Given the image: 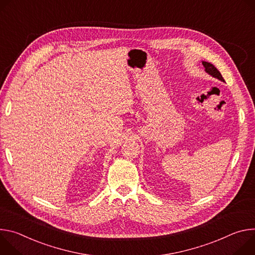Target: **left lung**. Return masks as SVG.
<instances>
[{
  "label": "left lung",
  "mask_w": 255,
  "mask_h": 255,
  "mask_svg": "<svg viewBox=\"0 0 255 255\" xmlns=\"http://www.w3.org/2000/svg\"><path fill=\"white\" fill-rule=\"evenodd\" d=\"M203 65H204L207 73H209L210 75H212L213 77H215V78H217V79H219L221 81H224L221 73L217 70V68L214 65H212L211 63H208V62H203Z\"/></svg>",
  "instance_id": "8db88e82"
}]
</instances>
